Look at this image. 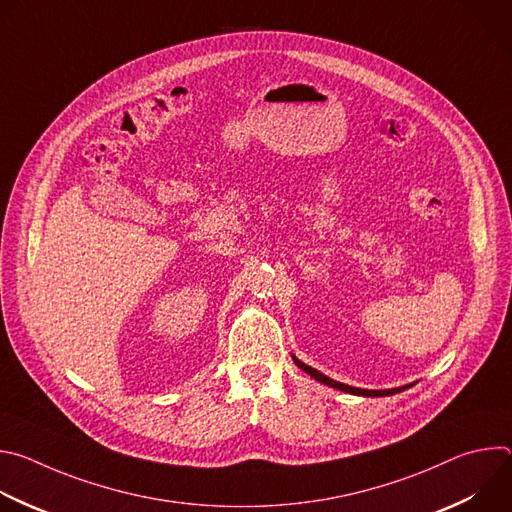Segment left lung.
Here are the masks:
<instances>
[{"mask_svg": "<svg viewBox=\"0 0 512 512\" xmlns=\"http://www.w3.org/2000/svg\"><path fill=\"white\" fill-rule=\"evenodd\" d=\"M294 360H296V364H298V367H300L304 373H308L310 377H314L318 383H324V385H328V387H332V389H338V391H344V393H350V395H362V397H385V395H395V393H399V391H403V389H409V385H407V387H399V389H385V391H369V389L350 387V385L338 383V381H334V379H330V377L322 375L320 371H316V369L308 367V364H304V362H302V360H298L296 356H294Z\"/></svg>", "mask_w": 512, "mask_h": 512, "instance_id": "left-lung-1", "label": "left lung"}]
</instances>
